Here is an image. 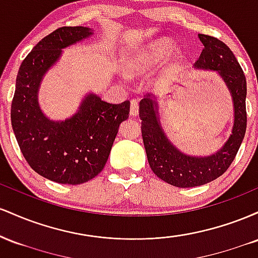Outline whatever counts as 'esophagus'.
Wrapping results in <instances>:
<instances>
[{"instance_id": "esophagus-1", "label": "esophagus", "mask_w": 258, "mask_h": 258, "mask_svg": "<svg viewBox=\"0 0 258 258\" xmlns=\"http://www.w3.org/2000/svg\"><path fill=\"white\" fill-rule=\"evenodd\" d=\"M139 111V104L137 99H132L131 100V108H130V114L131 116H137Z\"/></svg>"}]
</instances>
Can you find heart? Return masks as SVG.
Segmentation results:
<instances>
[{"label": "heart", "instance_id": "heart-1", "mask_svg": "<svg viewBox=\"0 0 258 258\" xmlns=\"http://www.w3.org/2000/svg\"><path fill=\"white\" fill-rule=\"evenodd\" d=\"M173 49L172 41L168 38H161L150 44L143 52H139L136 54L131 63L127 65V70L130 73H139L146 70L147 68L164 60L167 55L171 54Z\"/></svg>", "mask_w": 258, "mask_h": 258}]
</instances>
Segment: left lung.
<instances>
[{
    "label": "left lung",
    "mask_w": 258,
    "mask_h": 258,
    "mask_svg": "<svg viewBox=\"0 0 258 258\" xmlns=\"http://www.w3.org/2000/svg\"><path fill=\"white\" fill-rule=\"evenodd\" d=\"M198 36L204 49L194 67L220 74L233 98L234 125L232 135L224 146L212 155L203 158L179 152L162 131L158 103L152 94H147L139 102L142 137L150 168L159 178L178 188L203 185L222 176L235 159L246 132V79L240 64L229 47L221 40L203 34Z\"/></svg>",
    "instance_id": "obj_1"
}]
</instances>
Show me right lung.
I'll return each mask as SVG.
<instances>
[{
    "mask_svg": "<svg viewBox=\"0 0 258 258\" xmlns=\"http://www.w3.org/2000/svg\"><path fill=\"white\" fill-rule=\"evenodd\" d=\"M93 34L85 26H63L43 37L26 55L17 75L11 120L20 150L35 172L61 184H81L105 166L130 102L110 104L90 93L78 112L52 121L38 105L40 82L61 49Z\"/></svg>",
    "mask_w": 258,
    "mask_h": 258,
    "instance_id": "right-lung-1",
    "label": "right lung"
}]
</instances>
